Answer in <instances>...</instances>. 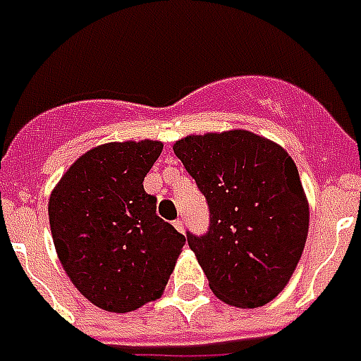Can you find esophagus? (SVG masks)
<instances>
[{
  "mask_svg": "<svg viewBox=\"0 0 361 361\" xmlns=\"http://www.w3.org/2000/svg\"><path fill=\"white\" fill-rule=\"evenodd\" d=\"M174 226H176V231H178V232L185 231V228H183V221H181V219H176Z\"/></svg>",
  "mask_w": 361,
  "mask_h": 361,
  "instance_id": "esophagus-1",
  "label": "esophagus"
}]
</instances>
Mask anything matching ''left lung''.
<instances>
[{
  "instance_id": "1",
  "label": "left lung",
  "mask_w": 361,
  "mask_h": 361,
  "mask_svg": "<svg viewBox=\"0 0 361 361\" xmlns=\"http://www.w3.org/2000/svg\"><path fill=\"white\" fill-rule=\"evenodd\" d=\"M209 208V228L187 243L219 300L260 307L290 281L309 231L292 157L249 130L191 135L174 144Z\"/></svg>"
}]
</instances>
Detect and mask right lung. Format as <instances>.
Instances as JSON below:
<instances>
[{"label": "right lung", "instance_id": "obj_1", "mask_svg": "<svg viewBox=\"0 0 361 361\" xmlns=\"http://www.w3.org/2000/svg\"><path fill=\"white\" fill-rule=\"evenodd\" d=\"M163 152L157 140L110 142L73 163L48 200L65 274L93 305L129 313L157 300L185 236L157 215L144 178Z\"/></svg>", "mask_w": 361, "mask_h": 361}]
</instances>
